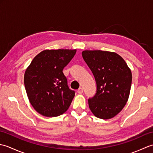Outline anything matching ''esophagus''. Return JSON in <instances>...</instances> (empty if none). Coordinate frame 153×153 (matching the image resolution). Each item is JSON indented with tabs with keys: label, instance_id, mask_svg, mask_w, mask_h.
<instances>
[{
	"label": "esophagus",
	"instance_id": "1",
	"mask_svg": "<svg viewBox=\"0 0 153 153\" xmlns=\"http://www.w3.org/2000/svg\"><path fill=\"white\" fill-rule=\"evenodd\" d=\"M83 89L82 87H80V88L77 89V93H78L79 94H82V93H83Z\"/></svg>",
	"mask_w": 153,
	"mask_h": 153
}]
</instances>
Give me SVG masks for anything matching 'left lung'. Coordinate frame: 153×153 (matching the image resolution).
I'll return each instance as SVG.
<instances>
[{
    "label": "left lung",
    "mask_w": 153,
    "mask_h": 153,
    "mask_svg": "<svg viewBox=\"0 0 153 153\" xmlns=\"http://www.w3.org/2000/svg\"><path fill=\"white\" fill-rule=\"evenodd\" d=\"M82 56L97 83L96 94L88 99L91 111L99 118H112L121 111L128 101L131 71L125 60L113 52L84 51Z\"/></svg>",
    "instance_id": "obj_1"
}]
</instances>
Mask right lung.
I'll use <instances>...</instances> for the list:
<instances>
[{
  "instance_id": "right-lung-1",
  "label": "right lung",
  "mask_w": 153,
  "mask_h": 153,
  "mask_svg": "<svg viewBox=\"0 0 153 153\" xmlns=\"http://www.w3.org/2000/svg\"><path fill=\"white\" fill-rule=\"evenodd\" d=\"M76 53V49L45 50L25 70V91L31 105L40 114L56 117L69 108L75 91L68 87L62 71Z\"/></svg>"
}]
</instances>
